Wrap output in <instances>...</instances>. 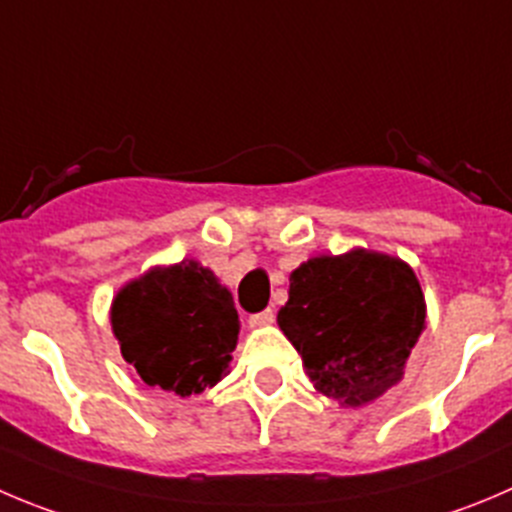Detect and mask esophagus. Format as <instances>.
Listing matches in <instances>:
<instances>
[{
	"label": "esophagus",
	"instance_id": "esophagus-1",
	"mask_svg": "<svg viewBox=\"0 0 512 512\" xmlns=\"http://www.w3.org/2000/svg\"><path fill=\"white\" fill-rule=\"evenodd\" d=\"M276 321V314L271 309H266V311H261V314H253L251 319H248V326H251V329H261V326H271Z\"/></svg>",
	"mask_w": 512,
	"mask_h": 512
}]
</instances>
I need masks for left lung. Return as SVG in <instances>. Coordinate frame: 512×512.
I'll return each mask as SVG.
<instances>
[{"mask_svg":"<svg viewBox=\"0 0 512 512\" xmlns=\"http://www.w3.org/2000/svg\"><path fill=\"white\" fill-rule=\"evenodd\" d=\"M425 316V294L407 261L349 248L296 266L276 321L316 392L364 407L402 382Z\"/></svg>","mask_w":512,"mask_h":512,"instance_id":"left-lung-1","label":"left lung"}]
</instances>
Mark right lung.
Returning a JSON list of instances; mask_svg holds the SVG:
<instances>
[{"label": "right lung", "instance_id": "obj_1", "mask_svg": "<svg viewBox=\"0 0 512 512\" xmlns=\"http://www.w3.org/2000/svg\"><path fill=\"white\" fill-rule=\"evenodd\" d=\"M110 326L148 387L201 394L231 372L241 321L233 296L196 259L153 266L118 289Z\"/></svg>", "mask_w": 512, "mask_h": 512}]
</instances>
